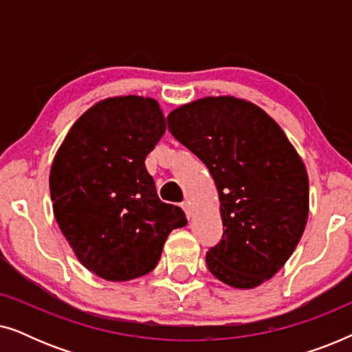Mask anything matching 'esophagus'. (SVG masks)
Listing matches in <instances>:
<instances>
[{"instance_id": "esophagus-1", "label": "esophagus", "mask_w": 352, "mask_h": 352, "mask_svg": "<svg viewBox=\"0 0 352 352\" xmlns=\"http://www.w3.org/2000/svg\"><path fill=\"white\" fill-rule=\"evenodd\" d=\"M181 206H182V210H184L187 219H190L192 218V206H190L189 201H182Z\"/></svg>"}]
</instances>
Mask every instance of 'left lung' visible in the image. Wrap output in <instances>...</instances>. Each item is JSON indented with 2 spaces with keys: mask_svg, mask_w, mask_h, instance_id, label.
<instances>
[{
  "mask_svg": "<svg viewBox=\"0 0 352 352\" xmlns=\"http://www.w3.org/2000/svg\"><path fill=\"white\" fill-rule=\"evenodd\" d=\"M166 122L218 189L223 237L206 253V266L230 287H258L278 272L305 232V163L280 126L247 100L199 99L173 110Z\"/></svg>",
  "mask_w": 352,
  "mask_h": 352,
  "instance_id": "obj_1",
  "label": "left lung"
}]
</instances>
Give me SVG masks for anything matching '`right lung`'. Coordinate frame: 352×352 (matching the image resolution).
I'll list each match as a JSON object with an SVG mask.
<instances>
[{
    "label": "right lung",
    "mask_w": 352,
    "mask_h": 352,
    "mask_svg": "<svg viewBox=\"0 0 352 352\" xmlns=\"http://www.w3.org/2000/svg\"><path fill=\"white\" fill-rule=\"evenodd\" d=\"M166 129L157 100L110 98L76 120L52 162L50 189L57 224L76 258L112 282L157 266L179 206L158 199L146 157Z\"/></svg>",
    "instance_id": "add662e5"
}]
</instances>
